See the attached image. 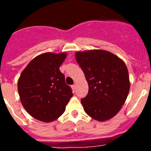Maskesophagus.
Here are the masks:
<instances>
[{
	"label": "esophagus",
	"instance_id": "1",
	"mask_svg": "<svg viewBox=\"0 0 151 151\" xmlns=\"http://www.w3.org/2000/svg\"><path fill=\"white\" fill-rule=\"evenodd\" d=\"M72 89H73V91H76V85H72Z\"/></svg>",
	"mask_w": 151,
	"mask_h": 151
}]
</instances>
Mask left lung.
<instances>
[{
    "mask_svg": "<svg viewBox=\"0 0 151 151\" xmlns=\"http://www.w3.org/2000/svg\"><path fill=\"white\" fill-rule=\"evenodd\" d=\"M76 59L88 84V93L81 100L85 113L99 122L113 118L121 110L130 89L125 63L104 50L78 51Z\"/></svg>",
    "mask_w": 151,
    "mask_h": 151,
    "instance_id": "obj_1",
    "label": "left lung"
}]
</instances>
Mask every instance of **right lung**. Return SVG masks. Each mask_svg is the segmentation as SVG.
Segmentation results:
<instances>
[{"instance_id":"1","label":"right lung","mask_w":151,"mask_h":151,"mask_svg":"<svg viewBox=\"0 0 151 151\" xmlns=\"http://www.w3.org/2000/svg\"><path fill=\"white\" fill-rule=\"evenodd\" d=\"M66 53H45L37 56L23 69L18 80V91L23 107L33 118L53 122L65 111L73 97L60 66Z\"/></svg>"}]
</instances>
